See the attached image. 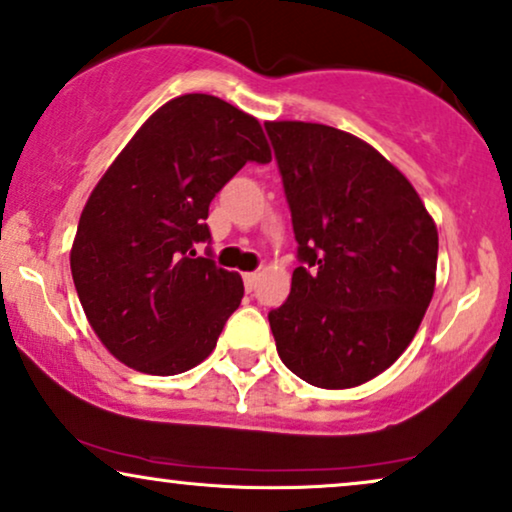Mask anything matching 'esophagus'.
<instances>
[{
  "label": "esophagus",
  "mask_w": 512,
  "mask_h": 512,
  "mask_svg": "<svg viewBox=\"0 0 512 512\" xmlns=\"http://www.w3.org/2000/svg\"><path fill=\"white\" fill-rule=\"evenodd\" d=\"M244 287H247V291H251L256 287V280H258V275L256 272H244Z\"/></svg>",
  "instance_id": "1"
}]
</instances>
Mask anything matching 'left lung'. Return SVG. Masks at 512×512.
Wrapping results in <instances>:
<instances>
[{
    "mask_svg": "<svg viewBox=\"0 0 512 512\" xmlns=\"http://www.w3.org/2000/svg\"><path fill=\"white\" fill-rule=\"evenodd\" d=\"M301 265L268 320L287 369L317 388L386 371L435 291L437 228L400 169L327 124L265 122Z\"/></svg>",
    "mask_w": 512,
    "mask_h": 512,
    "instance_id": "1",
    "label": "left lung"
}]
</instances>
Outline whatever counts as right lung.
<instances>
[{
  "instance_id": "obj_1",
  "label": "right lung",
  "mask_w": 512,
  "mask_h": 512,
  "mask_svg": "<svg viewBox=\"0 0 512 512\" xmlns=\"http://www.w3.org/2000/svg\"><path fill=\"white\" fill-rule=\"evenodd\" d=\"M256 117L185 94L145 119L86 199L70 268L86 320L126 367L183 374L216 348L242 277L195 256L216 192L247 162H270Z\"/></svg>"
}]
</instances>
